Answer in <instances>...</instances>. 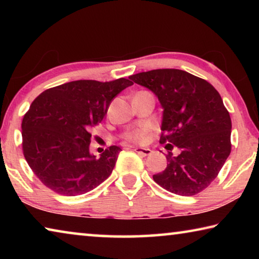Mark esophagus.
Wrapping results in <instances>:
<instances>
[{"mask_svg":"<svg viewBox=\"0 0 259 259\" xmlns=\"http://www.w3.org/2000/svg\"><path fill=\"white\" fill-rule=\"evenodd\" d=\"M134 151L136 153H138V154L142 155V156H147V155H150L151 153H152V151L150 150V148H143V147H135Z\"/></svg>","mask_w":259,"mask_h":259,"instance_id":"obj_1","label":"esophagus"}]
</instances>
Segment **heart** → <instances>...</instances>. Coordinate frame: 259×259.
<instances>
[{"label": "heart", "mask_w": 259, "mask_h": 259, "mask_svg": "<svg viewBox=\"0 0 259 259\" xmlns=\"http://www.w3.org/2000/svg\"><path fill=\"white\" fill-rule=\"evenodd\" d=\"M147 129L140 128V129H133L129 130L122 135V138L126 142H143L146 137Z\"/></svg>", "instance_id": "1"}]
</instances>
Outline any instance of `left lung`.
Instances as JSON below:
<instances>
[{"instance_id": "left-lung-1", "label": "left lung", "mask_w": 259, "mask_h": 259, "mask_svg": "<svg viewBox=\"0 0 259 259\" xmlns=\"http://www.w3.org/2000/svg\"><path fill=\"white\" fill-rule=\"evenodd\" d=\"M130 80L153 91L163 108L160 143H169L168 164L153 175L154 182L182 196L202 192L231 153L232 122L221 95L209 82L182 69H153ZM175 147L177 155L171 152Z\"/></svg>"}]
</instances>
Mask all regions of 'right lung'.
<instances>
[{
    "label": "right lung",
    "mask_w": 259,
    "mask_h": 259,
    "mask_svg": "<svg viewBox=\"0 0 259 259\" xmlns=\"http://www.w3.org/2000/svg\"><path fill=\"white\" fill-rule=\"evenodd\" d=\"M134 83L78 80L37 96L21 122L23 153L42 184L64 196L84 194L112 174L119 146L91 154L90 130L103 121L112 100Z\"/></svg>",
    "instance_id": "right-lung-1"
}]
</instances>
